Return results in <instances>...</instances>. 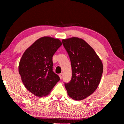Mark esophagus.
Instances as JSON below:
<instances>
[{
  "mask_svg": "<svg viewBox=\"0 0 124 124\" xmlns=\"http://www.w3.org/2000/svg\"><path fill=\"white\" fill-rule=\"evenodd\" d=\"M59 77H60L61 79H62L63 78V74H62V73H60V74H59Z\"/></svg>",
  "mask_w": 124,
  "mask_h": 124,
  "instance_id": "esophagus-1",
  "label": "esophagus"
}]
</instances>
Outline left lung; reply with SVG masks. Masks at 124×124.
Instances as JSON below:
<instances>
[{
  "mask_svg": "<svg viewBox=\"0 0 124 124\" xmlns=\"http://www.w3.org/2000/svg\"><path fill=\"white\" fill-rule=\"evenodd\" d=\"M72 66V79L65 83L70 97L82 100L97 89L103 73V64L94 50L83 39L72 37L62 40Z\"/></svg>",
  "mask_w": 124,
  "mask_h": 124,
  "instance_id": "left-lung-1",
  "label": "left lung"
}]
</instances>
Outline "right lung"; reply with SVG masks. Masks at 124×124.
<instances>
[{"mask_svg":"<svg viewBox=\"0 0 124 124\" xmlns=\"http://www.w3.org/2000/svg\"><path fill=\"white\" fill-rule=\"evenodd\" d=\"M61 45L58 39L44 37L23 54L18 66L19 74L26 89L38 97L47 95L60 80L52 70V56Z\"/></svg>","mask_w":124,"mask_h":124,"instance_id":"obj_1","label":"right lung"}]
</instances>
